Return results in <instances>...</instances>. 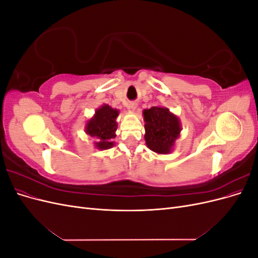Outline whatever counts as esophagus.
I'll use <instances>...</instances> for the list:
<instances>
[{
	"mask_svg": "<svg viewBox=\"0 0 258 258\" xmlns=\"http://www.w3.org/2000/svg\"><path fill=\"white\" fill-rule=\"evenodd\" d=\"M136 107H137V103L136 102H129L127 104V108H128L129 112H134L136 110Z\"/></svg>",
	"mask_w": 258,
	"mask_h": 258,
	"instance_id": "obj_1",
	"label": "esophagus"
}]
</instances>
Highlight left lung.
Instances as JSON below:
<instances>
[{
    "label": "left lung",
    "mask_w": 258,
    "mask_h": 258,
    "mask_svg": "<svg viewBox=\"0 0 258 258\" xmlns=\"http://www.w3.org/2000/svg\"><path fill=\"white\" fill-rule=\"evenodd\" d=\"M145 142L155 153L169 154L181 132V122L168 108L153 106L143 111Z\"/></svg>",
    "instance_id": "8db88e82"
}]
</instances>
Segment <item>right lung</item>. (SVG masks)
I'll return each mask as SVG.
<instances>
[{
    "mask_svg": "<svg viewBox=\"0 0 258 258\" xmlns=\"http://www.w3.org/2000/svg\"><path fill=\"white\" fill-rule=\"evenodd\" d=\"M119 112L110 105L103 104L96 111L91 119L86 124V134L90 137L97 138L99 141L96 142V147L99 150H108L114 146L113 140L117 129L116 118Z\"/></svg>",
    "mask_w": 258,
    "mask_h": 258,
    "instance_id": "add662e5",
    "label": "right lung"
}]
</instances>
